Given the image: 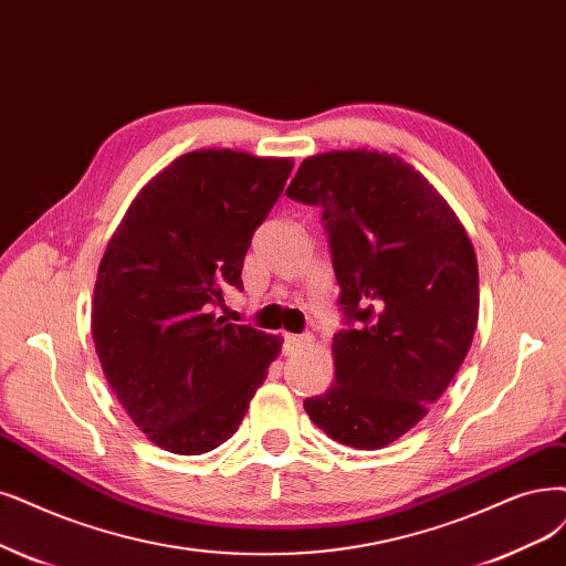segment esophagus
Masks as SVG:
<instances>
[{"instance_id": "34e87169", "label": "esophagus", "mask_w": 566, "mask_h": 566, "mask_svg": "<svg viewBox=\"0 0 566 566\" xmlns=\"http://www.w3.org/2000/svg\"><path fill=\"white\" fill-rule=\"evenodd\" d=\"M310 336H291V333H286L284 336V352L286 354H294L298 349H303L305 345H310Z\"/></svg>"}]
</instances>
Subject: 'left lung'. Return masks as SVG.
Masks as SVG:
<instances>
[{
    "label": "left lung",
    "mask_w": 566,
    "mask_h": 566,
    "mask_svg": "<svg viewBox=\"0 0 566 566\" xmlns=\"http://www.w3.org/2000/svg\"><path fill=\"white\" fill-rule=\"evenodd\" d=\"M286 196L322 209L345 328L336 380L305 399L333 441L378 450L410 431L467 359L478 261L443 196L394 154L328 151L301 163Z\"/></svg>",
    "instance_id": "1"
}]
</instances>
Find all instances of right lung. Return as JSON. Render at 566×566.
Wrapping results in <instances>:
<instances>
[{
  "label": "right lung",
  "mask_w": 566,
  "mask_h": 566,
  "mask_svg": "<svg viewBox=\"0 0 566 566\" xmlns=\"http://www.w3.org/2000/svg\"><path fill=\"white\" fill-rule=\"evenodd\" d=\"M294 170L230 149L184 154L146 184L104 251L93 343L151 443L202 454L233 436L282 340L214 315Z\"/></svg>",
  "instance_id": "right-lung-1"
}]
</instances>
